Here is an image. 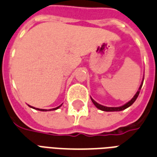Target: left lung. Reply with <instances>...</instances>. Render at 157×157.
Wrapping results in <instances>:
<instances>
[{
  "label": "left lung",
  "instance_id": "obj_1",
  "mask_svg": "<svg viewBox=\"0 0 157 157\" xmlns=\"http://www.w3.org/2000/svg\"><path fill=\"white\" fill-rule=\"evenodd\" d=\"M142 83H143V81H142V84H141L139 89H138V90H137V93L135 94V95L133 96V98H132V99L130 101H128V102L127 103V104H125V105H122V106H120V107H106V106H104V105H100V104H98L97 102H95V101H94V100L91 98L92 102H93V104L95 105V107L98 108L99 109H100V110H102V111H106V112H113V111L124 110V109H127V108H128L129 106H131V105L135 102V100H137V96H138V94H139V93H140V90H141V88H142Z\"/></svg>",
  "mask_w": 157,
  "mask_h": 157
}]
</instances>
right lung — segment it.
I'll use <instances>...</instances> for the list:
<instances>
[{"label":"right lung","mask_w":157,"mask_h":157,"mask_svg":"<svg viewBox=\"0 0 157 157\" xmlns=\"http://www.w3.org/2000/svg\"><path fill=\"white\" fill-rule=\"evenodd\" d=\"M29 106H30V105H29ZM61 106H62V105H60V106H58V107H57V108H54V109H52V110H56V109H58V108L59 107H61ZM31 108H33V109H38V110H40V111H46L47 109H36V108H34V107H32V106H30Z\"/></svg>","instance_id":"right-lung-1"}]
</instances>
